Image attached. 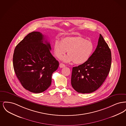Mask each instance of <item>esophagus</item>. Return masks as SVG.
<instances>
[{
	"mask_svg": "<svg viewBox=\"0 0 126 126\" xmlns=\"http://www.w3.org/2000/svg\"><path fill=\"white\" fill-rule=\"evenodd\" d=\"M65 66H66L65 65L63 64V63H60V68L64 67H65Z\"/></svg>",
	"mask_w": 126,
	"mask_h": 126,
	"instance_id": "obj_1",
	"label": "esophagus"
}]
</instances>
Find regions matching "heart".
I'll list each match as a JSON object with an SVG mask.
<instances>
[{
	"label": "heart",
	"mask_w": 126,
	"mask_h": 126,
	"mask_svg": "<svg viewBox=\"0 0 126 126\" xmlns=\"http://www.w3.org/2000/svg\"><path fill=\"white\" fill-rule=\"evenodd\" d=\"M55 55L60 59L67 51L68 55L62 60L65 62H74L75 64L81 65L90 59L94 50V45L90 41L80 36L66 37L60 41L57 40L53 45Z\"/></svg>",
	"instance_id": "heart-1"
}]
</instances>
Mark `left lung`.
I'll list each match as a JSON object with an SVG mask.
<instances>
[{
    "instance_id": "8db88e82",
    "label": "left lung",
    "mask_w": 126,
    "mask_h": 126,
    "mask_svg": "<svg viewBox=\"0 0 126 126\" xmlns=\"http://www.w3.org/2000/svg\"><path fill=\"white\" fill-rule=\"evenodd\" d=\"M111 63L110 49L100 34L96 49L89 60L73 67L71 80L73 88L82 94L97 90L107 77Z\"/></svg>"
}]
</instances>
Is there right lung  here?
<instances>
[{
    "instance_id": "add662e5",
    "label": "right lung",
    "mask_w": 126,
    "mask_h": 126,
    "mask_svg": "<svg viewBox=\"0 0 126 126\" xmlns=\"http://www.w3.org/2000/svg\"><path fill=\"white\" fill-rule=\"evenodd\" d=\"M39 32L29 33L15 48L13 62L18 80L26 90L40 93L51 83L59 63L51 54L49 42ZM44 41L45 43H43Z\"/></svg>"
}]
</instances>
